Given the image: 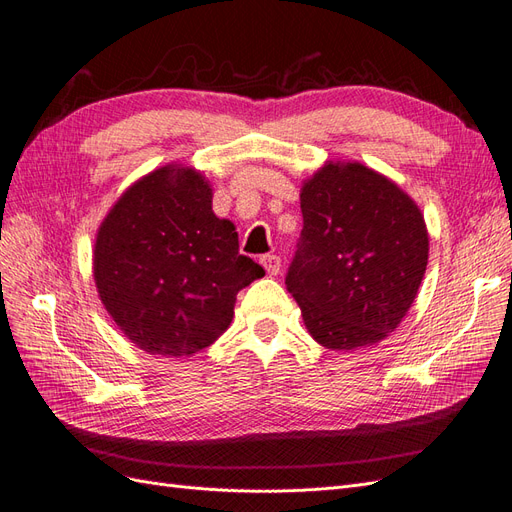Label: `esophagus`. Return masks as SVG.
<instances>
[{"label": "esophagus", "mask_w": 512, "mask_h": 512, "mask_svg": "<svg viewBox=\"0 0 512 512\" xmlns=\"http://www.w3.org/2000/svg\"><path fill=\"white\" fill-rule=\"evenodd\" d=\"M259 261H261V266L266 268V272L270 276H276V274L281 272V257L279 255H264Z\"/></svg>", "instance_id": "1"}]
</instances>
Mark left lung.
Here are the masks:
<instances>
[{
    "mask_svg": "<svg viewBox=\"0 0 512 512\" xmlns=\"http://www.w3.org/2000/svg\"><path fill=\"white\" fill-rule=\"evenodd\" d=\"M304 227L285 285L328 349L379 343L416 300L429 233L414 199L360 163H326L300 191Z\"/></svg>",
    "mask_w": 512,
    "mask_h": 512,
    "instance_id": "left-lung-1",
    "label": "left lung"
}]
</instances>
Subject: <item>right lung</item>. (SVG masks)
I'll return each mask as SVG.
<instances>
[{"instance_id":"1","label":"right lung","mask_w":512,"mask_h":512,"mask_svg":"<svg viewBox=\"0 0 512 512\" xmlns=\"http://www.w3.org/2000/svg\"><path fill=\"white\" fill-rule=\"evenodd\" d=\"M264 274L240 255L233 223L212 212L206 175L184 165L130 186L94 244L105 309L139 349L169 358L212 345L231 324L238 291Z\"/></svg>"}]
</instances>
